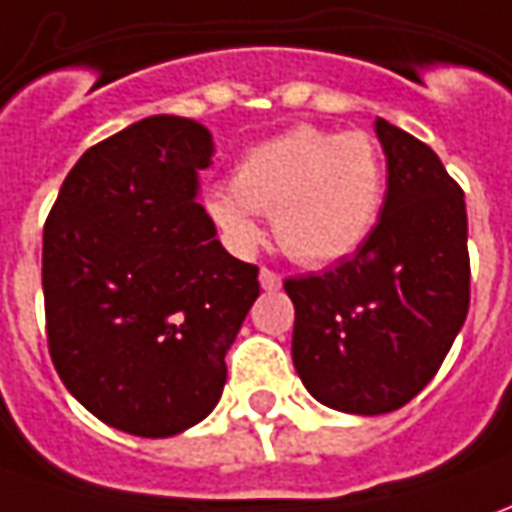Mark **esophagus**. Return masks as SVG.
<instances>
[{"label":"esophagus","instance_id":"obj_1","mask_svg":"<svg viewBox=\"0 0 512 512\" xmlns=\"http://www.w3.org/2000/svg\"><path fill=\"white\" fill-rule=\"evenodd\" d=\"M280 285H283L280 274H274V271L269 269H260V288H263V291H277Z\"/></svg>","mask_w":512,"mask_h":512}]
</instances>
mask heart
Listing matches in <instances>:
<instances>
[{
    "instance_id": "1",
    "label": "heart",
    "mask_w": 512,
    "mask_h": 512,
    "mask_svg": "<svg viewBox=\"0 0 512 512\" xmlns=\"http://www.w3.org/2000/svg\"><path fill=\"white\" fill-rule=\"evenodd\" d=\"M381 198L384 165L364 131L297 125L255 145L235 170V187H212L204 207L235 249L260 241V212H269L285 255L328 266L367 241Z\"/></svg>"
}]
</instances>
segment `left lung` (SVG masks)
<instances>
[{
	"label": "left lung",
	"instance_id": "left-lung-1",
	"mask_svg": "<svg viewBox=\"0 0 512 512\" xmlns=\"http://www.w3.org/2000/svg\"><path fill=\"white\" fill-rule=\"evenodd\" d=\"M387 193L350 260L285 280L294 302L291 358L316 401L347 415L401 409L440 370L471 302L468 215L440 156L375 120Z\"/></svg>",
	"mask_w": 512,
	"mask_h": 512
}]
</instances>
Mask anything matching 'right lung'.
<instances>
[{
  "label": "right lung",
  "mask_w": 512,
  "mask_h": 512,
  "mask_svg": "<svg viewBox=\"0 0 512 512\" xmlns=\"http://www.w3.org/2000/svg\"><path fill=\"white\" fill-rule=\"evenodd\" d=\"M212 154L196 120L145 117L78 159L44 224L52 364L111 429L173 437L221 401L260 283L198 204Z\"/></svg>",
  "instance_id": "1"
}]
</instances>
